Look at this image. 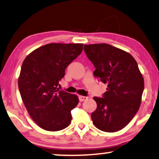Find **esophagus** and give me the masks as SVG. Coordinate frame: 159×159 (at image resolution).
<instances>
[{
	"label": "esophagus",
	"mask_w": 159,
	"mask_h": 159,
	"mask_svg": "<svg viewBox=\"0 0 159 159\" xmlns=\"http://www.w3.org/2000/svg\"><path fill=\"white\" fill-rule=\"evenodd\" d=\"M78 98H79V100L81 102H84V101L86 100V99H88L89 97H86V96H79L78 97Z\"/></svg>",
	"instance_id": "34e87169"
}]
</instances>
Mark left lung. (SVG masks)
<instances>
[{
	"instance_id": "obj_1",
	"label": "left lung",
	"mask_w": 159,
	"mask_h": 159,
	"mask_svg": "<svg viewBox=\"0 0 159 159\" xmlns=\"http://www.w3.org/2000/svg\"><path fill=\"white\" fill-rule=\"evenodd\" d=\"M95 70L94 75L107 84L102 97H94L97 107L91 115L94 126L106 132H118L138 111L144 80L136 60L129 53L107 43L84 45Z\"/></svg>"
}]
</instances>
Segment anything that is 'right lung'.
I'll use <instances>...</instances> for the list:
<instances>
[{
  "mask_svg": "<svg viewBox=\"0 0 159 159\" xmlns=\"http://www.w3.org/2000/svg\"><path fill=\"white\" fill-rule=\"evenodd\" d=\"M82 50V43H48L33 51L22 63L19 90L30 116L43 129L56 132L70 124L78 98L57 86Z\"/></svg>",
  "mask_w": 159,
  "mask_h": 159,
  "instance_id": "obj_1",
  "label": "right lung"
}]
</instances>
